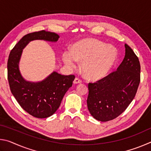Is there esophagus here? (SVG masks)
Returning a JSON list of instances; mask_svg holds the SVG:
<instances>
[{
	"instance_id": "1",
	"label": "esophagus",
	"mask_w": 151,
	"mask_h": 151,
	"mask_svg": "<svg viewBox=\"0 0 151 151\" xmlns=\"http://www.w3.org/2000/svg\"><path fill=\"white\" fill-rule=\"evenodd\" d=\"M74 84H78V83H82V80H81L80 78H75V80L73 81Z\"/></svg>"
}]
</instances>
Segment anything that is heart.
<instances>
[{
  "instance_id": "1",
  "label": "heart",
  "mask_w": 151,
  "mask_h": 151,
  "mask_svg": "<svg viewBox=\"0 0 151 151\" xmlns=\"http://www.w3.org/2000/svg\"><path fill=\"white\" fill-rule=\"evenodd\" d=\"M117 53L114 47L93 38H87L75 42L70 52H63V62L70 68H75L76 61L81 63L84 75L91 80H99L105 76L115 62Z\"/></svg>"
}]
</instances>
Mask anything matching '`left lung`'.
Wrapping results in <instances>:
<instances>
[{"mask_svg":"<svg viewBox=\"0 0 151 151\" xmlns=\"http://www.w3.org/2000/svg\"><path fill=\"white\" fill-rule=\"evenodd\" d=\"M124 46V58L117 70L96 83H88V109L99 121L116 119L136 95L140 81V62L132 48Z\"/></svg>","mask_w":151,"mask_h":151,"instance_id":"1","label":"left lung"}]
</instances>
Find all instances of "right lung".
I'll list each match as a JSON object with an SVG mask.
<instances>
[{"label": "right lung", "mask_w": 151, "mask_h": 151, "mask_svg": "<svg viewBox=\"0 0 151 151\" xmlns=\"http://www.w3.org/2000/svg\"><path fill=\"white\" fill-rule=\"evenodd\" d=\"M59 36L42 30L24 35L10 52L7 70L10 89L20 106L32 116L44 119L52 115L59 108L65 93L72 86L75 75H61L54 72L40 83L24 80L19 70L22 49L33 40L57 41Z\"/></svg>", "instance_id": "1"}]
</instances>
